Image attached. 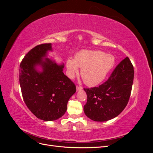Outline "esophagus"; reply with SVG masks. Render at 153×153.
<instances>
[{"instance_id": "esophagus-1", "label": "esophagus", "mask_w": 153, "mask_h": 153, "mask_svg": "<svg viewBox=\"0 0 153 153\" xmlns=\"http://www.w3.org/2000/svg\"><path fill=\"white\" fill-rule=\"evenodd\" d=\"M76 91H78L82 90V89H83V88H82V87H80V86H76Z\"/></svg>"}]
</instances>
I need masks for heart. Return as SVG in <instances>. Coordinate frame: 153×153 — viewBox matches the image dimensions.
I'll list each match as a JSON object with an SVG mask.
<instances>
[{"instance_id": "heart-1", "label": "heart", "mask_w": 153, "mask_h": 153, "mask_svg": "<svg viewBox=\"0 0 153 153\" xmlns=\"http://www.w3.org/2000/svg\"><path fill=\"white\" fill-rule=\"evenodd\" d=\"M115 64L112 55L101 51L82 50L76 54L74 61L66 62L67 75L73 79L81 68V76L85 84L90 87L98 85L102 82Z\"/></svg>"}]
</instances>
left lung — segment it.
I'll list each match as a JSON object with an SVG mask.
<instances>
[{
  "mask_svg": "<svg viewBox=\"0 0 153 153\" xmlns=\"http://www.w3.org/2000/svg\"><path fill=\"white\" fill-rule=\"evenodd\" d=\"M133 77V66L127 57L103 84L84 89L87 99L84 106L86 116L98 122L107 121L117 117L128 103Z\"/></svg>",
  "mask_w": 153,
  "mask_h": 153,
  "instance_id": "1",
  "label": "left lung"
}]
</instances>
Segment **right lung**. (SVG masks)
Returning <instances> with one entry per match:
<instances>
[{"label": "right lung", "instance_id": "right-lung-1", "mask_svg": "<svg viewBox=\"0 0 153 153\" xmlns=\"http://www.w3.org/2000/svg\"><path fill=\"white\" fill-rule=\"evenodd\" d=\"M51 43L36 46L26 54L20 65V85L24 102L36 117L52 121L67 110L76 86L64 75V63L48 58Z\"/></svg>", "mask_w": 153, "mask_h": 153}]
</instances>
